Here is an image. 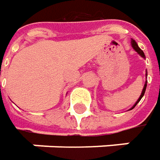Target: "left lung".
I'll list each match as a JSON object with an SVG mask.
<instances>
[{
    "label": "left lung",
    "instance_id": "8db88e82",
    "mask_svg": "<svg viewBox=\"0 0 160 160\" xmlns=\"http://www.w3.org/2000/svg\"><path fill=\"white\" fill-rule=\"evenodd\" d=\"M132 48L135 50L136 52H138L142 57H143V58H145V54H144V52H143V51L138 46V45H137V43H136L135 41L133 40V39H132ZM148 74H147V72H146V76H147ZM146 88H147V80H146V82H145V84H144V87H143V89H142V94H141V96H140V98H139V99L136 101V103L133 105V107L131 108L130 110H132V109H133V108H135V106L140 102V100L142 99V98L143 96H144V93H145V90H146Z\"/></svg>",
    "mask_w": 160,
    "mask_h": 160
}]
</instances>
